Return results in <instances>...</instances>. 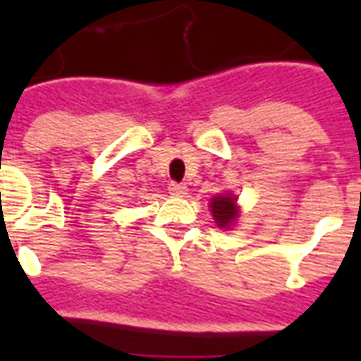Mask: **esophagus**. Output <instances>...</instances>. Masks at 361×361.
Wrapping results in <instances>:
<instances>
[{
	"mask_svg": "<svg viewBox=\"0 0 361 361\" xmlns=\"http://www.w3.org/2000/svg\"><path fill=\"white\" fill-rule=\"evenodd\" d=\"M169 191L176 197H181V195H185L187 192V187L183 183H178V181H170L169 183Z\"/></svg>",
	"mask_w": 361,
	"mask_h": 361,
	"instance_id": "1",
	"label": "esophagus"
}]
</instances>
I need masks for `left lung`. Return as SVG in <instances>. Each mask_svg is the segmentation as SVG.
Returning a JSON list of instances; mask_svg holds the SVG:
<instances>
[{
    "label": "left lung",
    "instance_id": "8db88e82",
    "mask_svg": "<svg viewBox=\"0 0 361 361\" xmlns=\"http://www.w3.org/2000/svg\"><path fill=\"white\" fill-rule=\"evenodd\" d=\"M212 215H214L215 223L219 228H228V226L238 219V208H236V197L231 195H217L212 198Z\"/></svg>",
    "mask_w": 361,
    "mask_h": 361
}]
</instances>
